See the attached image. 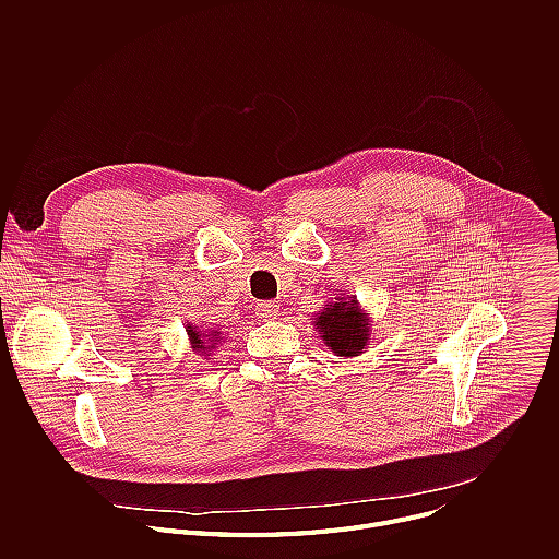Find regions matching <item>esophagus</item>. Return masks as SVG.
<instances>
[{"instance_id":"esophagus-1","label":"esophagus","mask_w":559,"mask_h":559,"mask_svg":"<svg viewBox=\"0 0 559 559\" xmlns=\"http://www.w3.org/2000/svg\"><path fill=\"white\" fill-rule=\"evenodd\" d=\"M276 313H278V305L272 300L257 305V316L261 318V321H272V318H276Z\"/></svg>"}]
</instances>
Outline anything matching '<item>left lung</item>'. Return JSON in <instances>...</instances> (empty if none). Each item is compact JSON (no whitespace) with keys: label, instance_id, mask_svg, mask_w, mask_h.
I'll use <instances>...</instances> for the list:
<instances>
[{"label":"left lung","instance_id":"obj_1","mask_svg":"<svg viewBox=\"0 0 559 559\" xmlns=\"http://www.w3.org/2000/svg\"><path fill=\"white\" fill-rule=\"evenodd\" d=\"M311 325L334 356H360L371 341V318L360 307L356 296L349 294L336 296L334 302L325 305L321 313L311 318Z\"/></svg>","mask_w":559,"mask_h":559}]
</instances>
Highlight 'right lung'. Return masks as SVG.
Here are the masks:
<instances>
[{
  "mask_svg": "<svg viewBox=\"0 0 559 559\" xmlns=\"http://www.w3.org/2000/svg\"><path fill=\"white\" fill-rule=\"evenodd\" d=\"M186 332H188L190 347L197 356H210L207 352H212L223 341V334L218 330H199L194 325H188Z\"/></svg>",
  "mask_w": 559,
  "mask_h": 559,
  "instance_id": "add662e5",
  "label": "right lung"
}]
</instances>
